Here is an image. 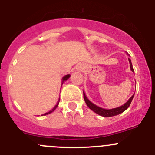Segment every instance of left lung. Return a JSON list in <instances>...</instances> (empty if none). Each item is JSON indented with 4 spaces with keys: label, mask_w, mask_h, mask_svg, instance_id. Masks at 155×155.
<instances>
[{
    "label": "left lung",
    "mask_w": 155,
    "mask_h": 155,
    "mask_svg": "<svg viewBox=\"0 0 155 155\" xmlns=\"http://www.w3.org/2000/svg\"><path fill=\"white\" fill-rule=\"evenodd\" d=\"M129 61H130V69L131 71H134V68H133V65H132V63H131L130 59H129ZM134 94H133L131 98L126 102L124 105H123L122 106L118 108H116V109H102L101 107H98L96 105H94L93 104L92 102H90L89 100L87 99V97L85 96V94L84 92V99L85 101V103L87 104V105L88 106L89 109H91V110L94 111V113H97V114L100 115V116H104V117H110V116H116V115H119L120 113H122L123 112L126 110L127 108L130 105L131 102H132L133 98H134Z\"/></svg>",
    "instance_id": "left-lung-1"
}]
</instances>
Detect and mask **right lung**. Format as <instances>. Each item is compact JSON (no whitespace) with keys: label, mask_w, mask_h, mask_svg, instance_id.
Here are the masks:
<instances>
[{"label":"right lung","mask_w":155,"mask_h":155,"mask_svg":"<svg viewBox=\"0 0 155 155\" xmlns=\"http://www.w3.org/2000/svg\"><path fill=\"white\" fill-rule=\"evenodd\" d=\"M70 76H71V75H70V74H68V75H66V76H64V78H63V80H62V84H63V83H64V82L65 81H67V80H68V78H69ZM59 102H60V99H59ZM58 104H59V102H57V105H56L55 106H54V108H53V109H52V110H50V112H48V113H45V114H43V115H48V114H50V113H51L52 112H53V111H54V110H55V109H56V108L57 107V105H58Z\"/></svg>","instance_id":"right-lung-1"}]
</instances>
